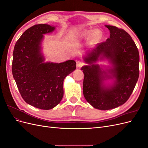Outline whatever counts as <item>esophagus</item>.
<instances>
[{
    "mask_svg": "<svg viewBox=\"0 0 148 148\" xmlns=\"http://www.w3.org/2000/svg\"><path fill=\"white\" fill-rule=\"evenodd\" d=\"M84 62L82 60H78L77 62V67H82L84 65Z\"/></svg>",
    "mask_w": 148,
    "mask_h": 148,
    "instance_id": "obj_1",
    "label": "esophagus"
}]
</instances>
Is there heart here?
I'll list each match as a JSON object with an SVG mask.
<instances>
[{"label": "heart", "mask_w": 148, "mask_h": 148, "mask_svg": "<svg viewBox=\"0 0 148 148\" xmlns=\"http://www.w3.org/2000/svg\"><path fill=\"white\" fill-rule=\"evenodd\" d=\"M92 34V42H96L98 41L101 37V31H98V30L95 31V32H93L92 31H86L83 33V34H82V36L83 38H88L90 37Z\"/></svg>", "instance_id": "b5f03b06"}]
</instances>
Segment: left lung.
Returning <instances> with one entry per match:
<instances>
[{
  "label": "left lung",
  "instance_id": "left-lung-1",
  "mask_svg": "<svg viewBox=\"0 0 148 148\" xmlns=\"http://www.w3.org/2000/svg\"><path fill=\"white\" fill-rule=\"evenodd\" d=\"M106 26L110 31V38L88 52L84 60L91 65L82 68L84 74L83 91L85 99L95 108L104 110L115 108L127 101L140 73L139 52L130 35L116 26ZM101 55L110 59L114 64L111 73L116 81L110 88L102 86L103 73L99 66L93 64Z\"/></svg>",
  "mask_w": 148,
  "mask_h": 148
}]
</instances>
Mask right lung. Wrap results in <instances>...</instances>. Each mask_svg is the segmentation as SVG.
Here are the masks:
<instances>
[{
	"mask_svg": "<svg viewBox=\"0 0 148 148\" xmlns=\"http://www.w3.org/2000/svg\"><path fill=\"white\" fill-rule=\"evenodd\" d=\"M54 29L46 24L31 26L18 39L13 53L12 74L22 98L43 110L59 104L64 96V80L76 69L73 60L60 64L43 62L40 52L43 34Z\"/></svg>",
	"mask_w": 148,
	"mask_h": 148,
	"instance_id": "add662e5",
	"label": "right lung"
}]
</instances>
